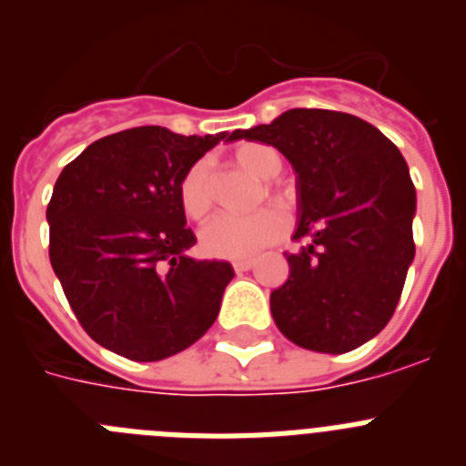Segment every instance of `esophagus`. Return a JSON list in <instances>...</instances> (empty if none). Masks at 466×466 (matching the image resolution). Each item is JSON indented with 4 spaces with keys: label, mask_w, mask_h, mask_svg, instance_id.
<instances>
[{
    "label": "esophagus",
    "mask_w": 466,
    "mask_h": 466,
    "mask_svg": "<svg viewBox=\"0 0 466 466\" xmlns=\"http://www.w3.org/2000/svg\"><path fill=\"white\" fill-rule=\"evenodd\" d=\"M252 268H254L252 258H242V261H233V270H236V273H245V270H252Z\"/></svg>",
    "instance_id": "1"
}]
</instances>
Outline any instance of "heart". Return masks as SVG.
<instances>
[{
	"label": "heart",
	"instance_id": "heart-1",
	"mask_svg": "<svg viewBox=\"0 0 466 466\" xmlns=\"http://www.w3.org/2000/svg\"><path fill=\"white\" fill-rule=\"evenodd\" d=\"M233 158L240 167L261 179H275L282 172V154L268 144L245 142L236 147ZM270 196L279 208H291V193L279 184H270ZM179 203L193 221H203L214 205L212 177L208 160H198L184 172L179 182ZM287 233V217L278 208H263L252 214H221L200 233V247L214 258H252L261 249L278 242Z\"/></svg>",
	"mask_w": 466,
	"mask_h": 466
}]
</instances>
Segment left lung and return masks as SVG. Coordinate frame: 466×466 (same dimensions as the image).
<instances>
[{
  "label": "left lung",
  "mask_w": 466,
  "mask_h": 466,
  "mask_svg": "<svg viewBox=\"0 0 466 466\" xmlns=\"http://www.w3.org/2000/svg\"><path fill=\"white\" fill-rule=\"evenodd\" d=\"M233 139L270 144L296 172L289 279L270 294L279 331L299 348L340 355L385 329L413 263L415 187L401 151L371 123L289 109Z\"/></svg>",
  "instance_id": "obj_1"
}]
</instances>
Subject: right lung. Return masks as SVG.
Returning a JSON list of instances; mask_svg holds the SVG:
<instances>
[{
    "mask_svg": "<svg viewBox=\"0 0 466 466\" xmlns=\"http://www.w3.org/2000/svg\"><path fill=\"white\" fill-rule=\"evenodd\" d=\"M233 133L184 137L144 126L81 151L53 187L51 266L95 343L133 361H158L214 324L228 261H198L179 203L184 172Z\"/></svg>",
    "mask_w": 466,
    "mask_h": 466,
    "instance_id": "obj_1",
    "label": "right lung"
}]
</instances>
